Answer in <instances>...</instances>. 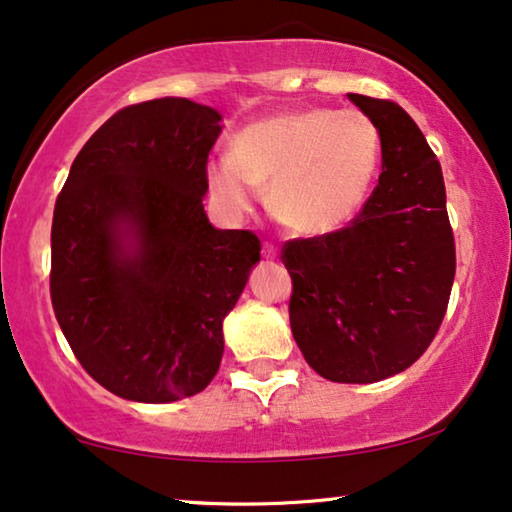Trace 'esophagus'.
<instances>
[{"instance_id": "obj_1", "label": "esophagus", "mask_w": 512, "mask_h": 512, "mask_svg": "<svg viewBox=\"0 0 512 512\" xmlns=\"http://www.w3.org/2000/svg\"><path fill=\"white\" fill-rule=\"evenodd\" d=\"M263 258H277V247L272 242H263Z\"/></svg>"}]
</instances>
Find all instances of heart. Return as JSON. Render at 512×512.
<instances>
[{"label": "heart", "mask_w": 512, "mask_h": 512, "mask_svg": "<svg viewBox=\"0 0 512 512\" xmlns=\"http://www.w3.org/2000/svg\"><path fill=\"white\" fill-rule=\"evenodd\" d=\"M382 165V135L361 109L282 111L235 132L230 156L207 167L228 212H247L268 186L275 219L305 237L338 233L363 212Z\"/></svg>", "instance_id": "1"}]
</instances>
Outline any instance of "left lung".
<instances>
[{
    "instance_id": "left-lung-1",
    "label": "left lung",
    "mask_w": 512,
    "mask_h": 512,
    "mask_svg": "<svg viewBox=\"0 0 512 512\" xmlns=\"http://www.w3.org/2000/svg\"><path fill=\"white\" fill-rule=\"evenodd\" d=\"M382 135V174L338 233L282 249L291 331L321 377L370 384L403 373L443 324L457 270L436 153L408 111L349 93Z\"/></svg>"
}]
</instances>
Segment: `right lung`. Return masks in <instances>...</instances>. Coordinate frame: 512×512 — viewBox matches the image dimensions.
Segmentation results:
<instances>
[{
  "instance_id": "right-lung-1",
  "label": "right lung",
  "mask_w": 512,
  "mask_h": 512,
  "mask_svg": "<svg viewBox=\"0 0 512 512\" xmlns=\"http://www.w3.org/2000/svg\"><path fill=\"white\" fill-rule=\"evenodd\" d=\"M219 123L186 97L116 111L55 200V319L86 373L128 401H179L214 380L223 319L261 261L251 230L214 228L202 207Z\"/></svg>"
}]
</instances>
